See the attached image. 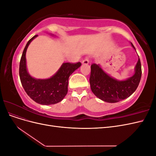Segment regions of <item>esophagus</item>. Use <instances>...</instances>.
Returning <instances> with one entry per match:
<instances>
[{
    "mask_svg": "<svg viewBox=\"0 0 156 156\" xmlns=\"http://www.w3.org/2000/svg\"><path fill=\"white\" fill-rule=\"evenodd\" d=\"M82 63L83 64H88L89 63V58L88 57H85L83 60Z\"/></svg>",
    "mask_w": 156,
    "mask_h": 156,
    "instance_id": "34e87169",
    "label": "esophagus"
}]
</instances>
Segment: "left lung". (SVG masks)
<instances>
[{
	"instance_id": "8db88e82",
	"label": "left lung",
	"mask_w": 156,
	"mask_h": 156,
	"mask_svg": "<svg viewBox=\"0 0 156 156\" xmlns=\"http://www.w3.org/2000/svg\"><path fill=\"white\" fill-rule=\"evenodd\" d=\"M131 45L135 49L133 45ZM142 69L139 57L135 73L126 81H117L103 72L99 65H91L90 84L92 92L100 100L108 103H116L129 97L137 88L140 81Z\"/></svg>"
}]
</instances>
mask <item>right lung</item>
Listing matches in <instances>:
<instances>
[{
  "label": "right lung",
  "mask_w": 156,
  "mask_h": 156,
  "mask_svg": "<svg viewBox=\"0 0 156 156\" xmlns=\"http://www.w3.org/2000/svg\"><path fill=\"white\" fill-rule=\"evenodd\" d=\"M37 35L27 42L23 50L20 64V77L22 86L32 100L41 105L55 104L62 101L68 93V79L81 62L64 63L53 77L48 79H36L27 72L26 51L30 42Z\"/></svg>",
  "instance_id": "obj_1"
}]
</instances>
